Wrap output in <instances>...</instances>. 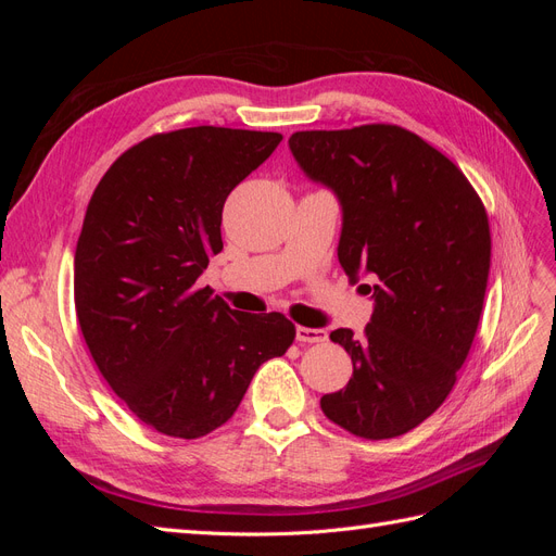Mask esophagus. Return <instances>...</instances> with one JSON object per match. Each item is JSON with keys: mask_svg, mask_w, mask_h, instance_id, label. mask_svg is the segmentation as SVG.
<instances>
[{"mask_svg": "<svg viewBox=\"0 0 556 556\" xmlns=\"http://www.w3.org/2000/svg\"><path fill=\"white\" fill-rule=\"evenodd\" d=\"M296 341L299 343H323V341H327V331L311 329V327H296Z\"/></svg>", "mask_w": 556, "mask_h": 556, "instance_id": "esophagus-1", "label": "esophagus"}]
</instances>
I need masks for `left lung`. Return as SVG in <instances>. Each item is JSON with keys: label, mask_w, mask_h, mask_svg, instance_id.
Returning <instances> with one entry per match:
<instances>
[{"label": "left lung", "mask_w": 556, "mask_h": 556, "mask_svg": "<svg viewBox=\"0 0 556 556\" xmlns=\"http://www.w3.org/2000/svg\"><path fill=\"white\" fill-rule=\"evenodd\" d=\"M290 150L339 199V262L352 282L371 276L364 336L331 331L352 378L319 399L362 439L422 425L452 392L476 339L492 239L480 197L443 153L396 125L294 131Z\"/></svg>", "instance_id": "1"}]
</instances>
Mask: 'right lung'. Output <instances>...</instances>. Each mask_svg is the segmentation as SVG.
Returning <instances> with one entry per match:
<instances>
[{"label":"right lung","mask_w":556,"mask_h":556,"mask_svg":"<svg viewBox=\"0 0 556 556\" xmlns=\"http://www.w3.org/2000/svg\"><path fill=\"white\" fill-rule=\"evenodd\" d=\"M280 141L211 125L155 134L90 199L74 255L78 325L111 390L160 433L199 439L225 425L257 368L294 341L285 315L231 311L197 285L223 250L229 192Z\"/></svg>","instance_id":"obj_1"}]
</instances>
